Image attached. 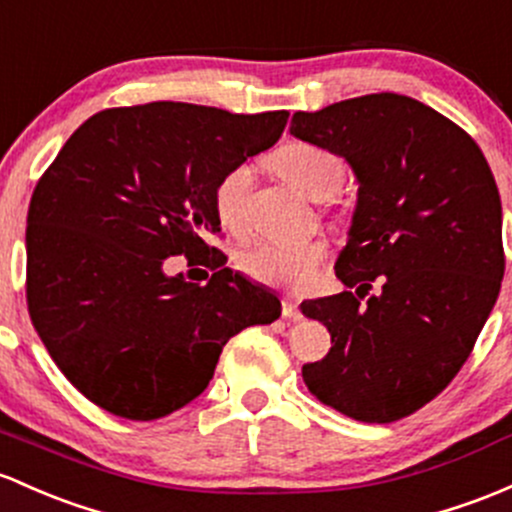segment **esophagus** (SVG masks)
Returning <instances> with one entry per match:
<instances>
[{
    "mask_svg": "<svg viewBox=\"0 0 512 512\" xmlns=\"http://www.w3.org/2000/svg\"><path fill=\"white\" fill-rule=\"evenodd\" d=\"M283 317L285 320H300V310H298V302L293 298H283Z\"/></svg>",
    "mask_w": 512,
    "mask_h": 512,
    "instance_id": "esophagus-1",
    "label": "esophagus"
}]
</instances>
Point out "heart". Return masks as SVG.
<instances>
[{"label": "heart", "instance_id": "b5f03b06", "mask_svg": "<svg viewBox=\"0 0 512 512\" xmlns=\"http://www.w3.org/2000/svg\"><path fill=\"white\" fill-rule=\"evenodd\" d=\"M271 166L285 183L307 197L332 195L346 173L344 158L332 148L312 141H288L271 153ZM251 173L236 166L219 178L212 195L214 217L227 232H241L246 227V205H249ZM327 256V246L317 239L302 241H261L241 251V271L256 283L300 293L317 276Z\"/></svg>", "mask_w": 512, "mask_h": 512}]
</instances>
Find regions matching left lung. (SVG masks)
<instances>
[{"label":"left lung","mask_w":512,"mask_h":512,"mask_svg":"<svg viewBox=\"0 0 512 512\" xmlns=\"http://www.w3.org/2000/svg\"><path fill=\"white\" fill-rule=\"evenodd\" d=\"M290 134L337 151L359 178L334 268L346 290L300 305L332 334L302 381L351 420L408 417L452 383L500 293L491 168L461 126L395 92L295 112Z\"/></svg>","instance_id":"1"}]
</instances>
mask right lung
Instances as JSON below:
<instances>
[{
  "label": "right lung",
  "mask_w": 512,
  "mask_h": 512,
  "mask_svg": "<svg viewBox=\"0 0 512 512\" xmlns=\"http://www.w3.org/2000/svg\"><path fill=\"white\" fill-rule=\"evenodd\" d=\"M288 112L232 114L185 102L112 107L65 141L31 195L26 302L75 388L126 420H158L210 383L222 346L280 317L271 290L224 266L219 178L271 148ZM213 271L197 286L162 261Z\"/></svg>",
  "instance_id": "right-lung-1"
}]
</instances>
